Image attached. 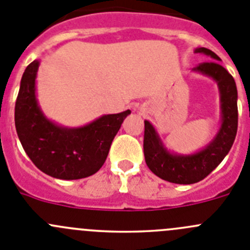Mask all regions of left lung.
<instances>
[{
    "instance_id": "1",
    "label": "left lung",
    "mask_w": 250,
    "mask_h": 250,
    "mask_svg": "<svg viewBox=\"0 0 250 250\" xmlns=\"http://www.w3.org/2000/svg\"><path fill=\"white\" fill-rule=\"evenodd\" d=\"M194 53L213 59L201 63L193 68V72L212 78L218 85L222 124L216 136L202 150L191 155H180L167 150L152 124L145 120L144 155L146 165L160 178L178 185H191L207 177L229 152L238 129V91L234 79L217 62L221 58L214 52L201 47L196 48Z\"/></svg>"
}]
</instances>
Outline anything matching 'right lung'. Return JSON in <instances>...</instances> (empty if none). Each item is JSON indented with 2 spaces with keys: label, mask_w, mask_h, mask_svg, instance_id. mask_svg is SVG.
<instances>
[{
  "label": "right lung",
  "mask_w": 250,
  "mask_h": 250,
  "mask_svg": "<svg viewBox=\"0 0 250 250\" xmlns=\"http://www.w3.org/2000/svg\"><path fill=\"white\" fill-rule=\"evenodd\" d=\"M40 61L32 62L21 79L15 124L18 139L42 172L59 180L94 175L104 165L114 137L131 111L109 114L80 127H65L43 114L36 97Z\"/></svg>",
  "instance_id": "right-lung-1"
}]
</instances>
